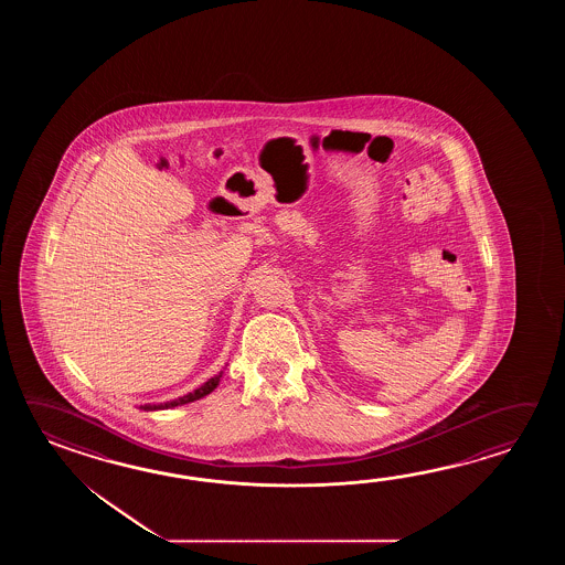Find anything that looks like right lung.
<instances>
[{
  "mask_svg": "<svg viewBox=\"0 0 565 565\" xmlns=\"http://www.w3.org/2000/svg\"><path fill=\"white\" fill-rule=\"evenodd\" d=\"M220 377H222V372L216 377H212V380H207L202 387H198V390H193L190 392L188 396L178 397V399H173V402H166V404H145L141 406L143 409H166V408H175V406H181V404H190V402H195V399H200V397L207 396L210 392H214L216 390V385L220 384Z\"/></svg>",
  "mask_w": 565,
  "mask_h": 565,
  "instance_id": "right-lung-1",
  "label": "right lung"
}]
</instances>
